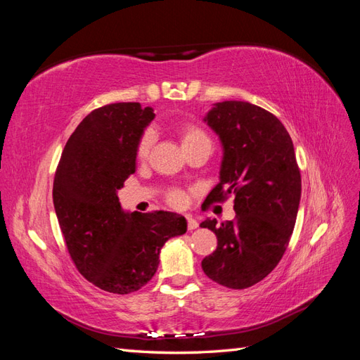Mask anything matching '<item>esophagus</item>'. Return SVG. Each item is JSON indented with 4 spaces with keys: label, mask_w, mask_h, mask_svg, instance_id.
I'll list each match as a JSON object with an SVG mask.
<instances>
[{
    "label": "esophagus",
    "mask_w": 360,
    "mask_h": 360,
    "mask_svg": "<svg viewBox=\"0 0 360 360\" xmlns=\"http://www.w3.org/2000/svg\"><path fill=\"white\" fill-rule=\"evenodd\" d=\"M198 221L195 219V218H192V217H187V227H188V231H195V229H198Z\"/></svg>",
    "instance_id": "1"
}]
</instances>
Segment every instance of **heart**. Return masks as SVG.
Masks as SVG:
<instances>
[{"label":"heart","mask_w":360,"mask_h":360,"mask_svg":"<svg viewBox=\"0 0 360 360\" xmlns=\"http://www.w3.org/2000/svg\"><path fill=\"white\" fill-rule=\"evenodd\" d=\"M202 141H209V137L205 136L201 128H198L196 125L192 124H186L181 128V142H182V148L188 147V145H193L196 142H202ZM153 142H155V133L148 129L142 134L139 139V143H137V158H147ZM170 202L174 205H182L184 204V196H182L181 192H173L170 195Z\"/></svg>","instance_id":"obj_1"}]
</instances>
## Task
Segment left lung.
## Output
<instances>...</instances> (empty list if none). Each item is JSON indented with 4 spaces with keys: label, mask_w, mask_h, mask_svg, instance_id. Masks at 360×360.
<instances>
[{
    "label": "left lung",
    "mask_w": 360,
    "mask_h": 360,
    "mask_svg": "<svg viewBox=\"0 0 360 360\" xmlns=\"http://www.w3.org/2000/svg\"><path fill=\"white\" fill-rule=\"evenodd\" d=\"M202 120L223 147L219 182L205 202L233 193L236 217L202 221L218 248L201 266L218 285L246 289L274 271L294 231L302 195L294 143L274 114L249 102L213 103Z\"/></svg>",
    "instance_id": "left-lung-1"
}]
</instances>
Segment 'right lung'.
<instances>
[{"mask_svg": "<svg viewBox=\"0 0 360 360\" xmlns=\"http://www.w3.org/2000/svg\"><path fill=\"white\" fill-rule=\"evenodd\" d=\"M151 106L111 103L91 111L66 142L53 179V207L68 252L97 288L129 294L153 278L160 249L187 232L174 212L124 210L117 190L136 172L137 143Z\"/></svg>", "mask_w": 360, "mask_h": 360, "instance_id": "1", "label": "right lung"}]
</instances>
